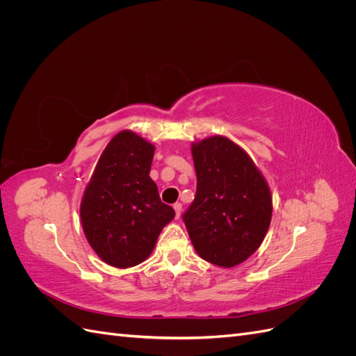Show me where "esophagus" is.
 Listing matches in <instances>:
<instances>
[{
	"mask_svg": "<svg viewBox=\"0 0 356 356\" xmlns=\"http://www.w3.org/2000/svg\"><path fill=\"white\" fill-rule=\"evenodd\" d=\"M174 209H175V213H177V218L181 217V211H182V204L179 202L174 203Z\"/></svg>",
	"mask_w": 356,
	"mask_h": 356,
	"instance_id": "1",
	"label": "esophagus"
}]
</instances>
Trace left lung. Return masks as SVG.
<instances>
[{
	"mask_svg": "<svg viewBox=\"0 0 356 356\" xmlns=\"http://www.w3.org/2000/svg\"><path fill=\"white\" fill-rule=\"evenodd\" d=\"M197 175L196 197L182 215L196 252L230 268L263 243L272 221V193L242 147L213 135L191 144Z\"/></svg>",
	"mask_w": 356,
	"mask_h": 356,
	"instance_id": "obj_1",
	"label": "left lung"
}]
</instances>
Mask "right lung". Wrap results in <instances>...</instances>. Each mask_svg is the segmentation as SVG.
Segmentation results:
<instances>
[{"instance_id":"add662e5","label":"right lung","mask_w":356,"mask_h":356,"mask_svg":"<svg viewBox=\"0 0 356 356\" xmlns=\"http://www.w3.org/2000/svg\"><path fill=\"white\" fill-rule=\"evenodd\" d=\"M153 156L152 143L120 131L106 144L83 193L80 218L86 239L113 267L145 261L160 232L175 217L149 178Z\"/></svg>"}]
</instances>
